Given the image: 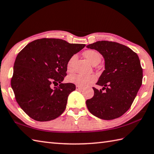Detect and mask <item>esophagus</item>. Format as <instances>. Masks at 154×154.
Instances as JSON below:
<instances>
[{
  "label": "esophagus",
  "mask_w": 154,
  "mask_h": 154,
  "mask_svg": "<svg viewBox=\"0 0 154 154\" xmlns=\"http://www.w3.org/2000/svg\"><path fill=\"white\" fill-rule=\"evenodd\" d=\"M83 89V87H79V86H76V90L79 91V90H82Z\"/></svg>",
  "instance_id": "1"
}]
</instances>
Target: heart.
<instances>
[{"instance_id":"heart-1","label":"heart","mask_w":154,"mask_h":154,"mask_svg":"<svg viewBox=\"0 0 154 154\" xmlns=\"http://www.w3.org/2000/svg\"><path fill=\"white\" fill-rule=\"evenodd\" d=\"M84 55L88 61L93 65L98 64L101 60L100 54L99 52L94 50H88L84 52ZM77 58V55L74 54L67 61L66 68L68 72L73 70V65L75 60ZM97 79L96 75H81V74H72L67 77V81L69 83H73L75 85L79 87L86 86L91 83H93Z\"/></svg>"}]
</instances>
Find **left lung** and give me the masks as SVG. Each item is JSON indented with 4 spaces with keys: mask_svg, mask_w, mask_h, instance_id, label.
Instances as JSON below:
<instances>
[{
    "mask_svg": "<svg viewBox=\"0 0 154 154\" xmlns=\"http://www.w3.org/2000/svg\"><path fill=\"white\" fill-rule=\"evenodd\" d=\"M87 47L97 50L105 61V70L97 83L103 88L93 87L94 96L86 101L88 109L103 120L119 118L128 110L142 85L143 70L138 55L114 42L99 41Z\"/></svg>",
    "mask_w": 154,
    "mask_h": 154,
    "instance_id": "left-lung-1",
    "label": "left lung"
}]
</instances>
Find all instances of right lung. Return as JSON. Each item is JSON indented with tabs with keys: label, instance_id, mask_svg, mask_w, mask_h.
<instances>
[{
	"label": "right lung",
	"instance_id": "1",
	"mask_svg": "<svg viewBox=\"0 0 154 154\" xmlns=\"http://www.w3.org/2000/svg\"><path fill=\"white\" fill-rule=\"evenodd\" d=\"M85 46L61 39L42 38L19 52L14 65L11 87L21 109L36 121L56 119L64 112L73 83H61L67 75V61ZM60 83L55 90L51 87Z\"/></svg>",
	"mask_w": 154,
	"mask_h": 154
}]
</instances>
